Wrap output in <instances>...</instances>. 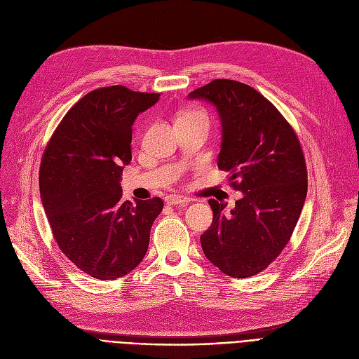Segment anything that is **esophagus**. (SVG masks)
<instances>
[{"mask_svg":"<svg viewBox=\"0 0 359 359\" xmlns=\"http://www.w3.org/2000/svg\"><path fill=\"white\" fill-rule=\"evenodd\" d=\"M191 202V198L180 196V195H168L165 198V204L167 205H186Z\"/></svg>","mask_w":359,"mask_h":359,"instance_id":"34e87169","label":"esophagus"}]
</instances>
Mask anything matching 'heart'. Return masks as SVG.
Listing matches in <instances>:
<instances>
[{
    "mask_svg": "<svg viewBox=\"0 0 359 359\" xmlns=\"http://www.w3.org/2000/svg\"><path fill=\"white\" fill-rule=\"evenodd\" d=\"M196 114H204V113L199 111V110H188V111L180 113L177 118H186V117H192V116H196Z\"/></svg>",
    "mask_w": 359,
    "mask_h": 359,
    "instance_id": "b5f03b06",
    "label": "heart"
}]
</instances>
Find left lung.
<instances>
[{
    "instance_id": "1",
    "label": "left lung",
    "mask_w": 359,
    "mask_h": 359,
    "mask_svg": "<svg viewBox=\"0 0 359 359\" xmlns=\"http://www.w3.org/2000/svg\"><path fill=\"white\" fill-rule=\"evenodd\" d=\"M210 101L222 118L218 168L243 198L230 212L210 199L212 224L201 246L218 270L251 277L282 254L306 198V164L293 128L277 108L249 85L215 79L189 93Z\"/></svg>"
}]
</instances>
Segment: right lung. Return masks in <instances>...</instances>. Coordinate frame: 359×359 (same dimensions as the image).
<instances>
[{"mask_svg": "<svg viewBox=\"0 0 359 359\" xmlns=\"http://www.w3.org/2000/svg\"><path fill=\"white\" fill-rule=\"evenodd\" d=\"M160 93L114 85L90 90L66 113L39 168L42 205L58 248L74 266L116 280L139 266L161 198L121 201L120 176L132 160V124Z\"/></svg>", "mask_w": 359, "mask_h": 359, "instance_id": "1", "label": "right lung"}]
</instances>
